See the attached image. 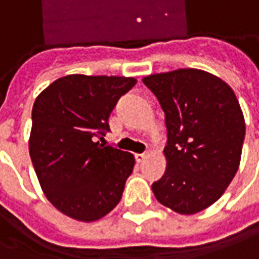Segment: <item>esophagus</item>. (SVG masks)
Listing matches in <instances>:
<instances>
[{"label":"esophagus","instance_id":"obj_1","mask_svg":"<svg viewBox=\"0 0 259 259\" xmlns=\"http://www.w3.org/2000/svg\"><path fill=\"white\" fill-rule=\"evenodd\" d=\"M135 159H136L137 163H142V161H144V159H146V154H142V153H136V154H135Z\"/></svg>","mask_w":259,"mask_h":259}]
</instances>
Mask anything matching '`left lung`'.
<instances>
[{"instance_id": "8db88e82", "label": "left lung", "mask_w": 259, "mask_h": 259, "mask_svg": "<svg viewBox=\"0 0 259 259\" xmlns=\"http://www.w3.org/2000/svg\"><path fill=\"white\" fill-rule=\"evenodd\" d=\"M166 115V171L152 190L179 214L208 208L241 161L245 120L234 91L210 72L187 68L143 78Z\"/></svg>"}]
</instances>
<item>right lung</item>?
<instances>
[{"label":"right lung","instance_id":"add662e5","mask_svg":"<svg viewBox=\"0 0 259 259\" xmlns=\"http://www.w3.org/2000/svg\"><path fill=\"white\" fill-rule=\"evenodd\" d=\"M136 83L132 76L73 73L36 96L29 156L44 194L65 215L92 223L120 201L135 157L96 139L109 130L119 98Z\"/></svg>","mask_w":259,"mask_h":259}]
</instances>
